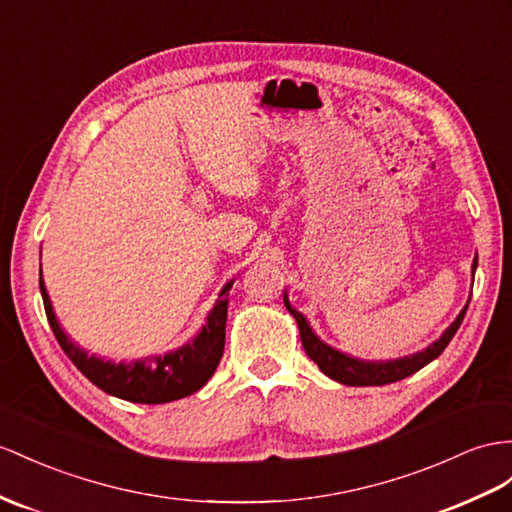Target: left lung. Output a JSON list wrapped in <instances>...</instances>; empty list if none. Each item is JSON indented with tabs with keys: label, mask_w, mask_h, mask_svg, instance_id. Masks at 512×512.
Wrapping results in <instances>:
<instances>
[{
	"label": "left lung",
	"mask_w": 512,
	"mask_h": 512,
	"mask_svg": "<svg viewBox=\"0 0 512 512\" xmlns=\"http://www.w3.org/2000/svg\"><path fill=\"white\" fill-rule=\"evenodd\" d=\"M476 266H478V259H474L471 272H476ZM283 300H285L287 311H290L294 320L298 322L300 342H303V348L309 355V359L316 363L326 376L333 378V381L342 383V385H350V387L389 385V383L402 381V378L415 374L417 370H422L424 365H428L430 361H435L445 350V346L452 342V337L458 331V326H461V322L465 318L467 305H469V303L465 305V309L458 313V318L448 326V329L443 331V335L437 339V342L430 344L426 350L415 352V355H411V357H402V359H393V361H365V359L344 355V352H339V350L331 348L329 344H324L322 339L311 331V326H309V322H307L303 313L296 311L290 305L287 294L283 296Z\"/></svg>",
	"instance_id": "left-lung-1"
}]
</instances>
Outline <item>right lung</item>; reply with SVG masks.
Returning <instances> with one entry per match:
<instances>
[{
	"label": "right lung",
	"mask_w": 512,
	"mask_h": 512,
	"mask_svg": "<svg viewBox=\"0 0 512 512\" xmlns=\"http://www.w3.org/2000/svg\"><path fill=\"white\" fill-rule=\"evenodd\" d=\"M38 274H41L38 285H41L47 320L60 348L64 350V355L73 361L75 368L80 370L90 383L110 393V396L138 404L173 402L199 391L216 372L222 359V350H225V324L229 305L227 296L233 281L222 287L214 309L209 311L207 324L190 344L181 346L173 352H166V355H153L131 363H114L99 359L95 355H88L86 350L71 342L67 333L62 331V326L58 324L54 307H51V300L43 281V272Z\"/></svg>",
	"instance_id": "obj_1"
}]
</instances>
